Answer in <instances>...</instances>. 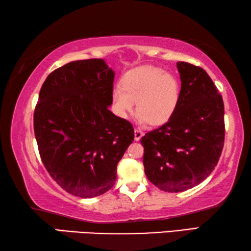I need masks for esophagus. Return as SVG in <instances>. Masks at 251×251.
<instances>
[{
  "mask_svg": "<svg viewBox=\"0 0 251 251\" xmlns=\"http://www.w3.org/2000/svg\"><path fill=\"white\" fill-rule=\"evenodd\" d=\"M144 134H143V131L139 129V128H136L135 129V131H134V138H135V141L137 142V141H139V139L142 138V136H143Z\"/></svg>",
  "mask_w": 251,
  "mask_h": 251,
  "instance_id": "esophagus-1",
  "label": "esophagus"
}]
</instances>
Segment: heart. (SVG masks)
I'll list each match as a JSON object with an SVG mask.
<instances>
[{"instance_id":"1","label":"heart","mask_w":251,"mask_h":251,"mask_svg":"<svg viewBox=\"0 0 251 251\" xmlns=\"http://www.w3.org/2000/svg\"><path fill=\"white\" fill-rule=\"evenodd\" d=\"M179 83L175 76L155 66H141L127 72L123 85L112 91L117 115L126 117L137 101L141 122L160 124L173 115L179 100Z\"/></svg>"}]
</instances>
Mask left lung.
Here are the masks:
<instances>
[{"instance_id":"1","label":"left lung","mask_w":251,"mask_h":251,"mask_svg":"<svg viewBox=\"0 0 251 251\" xmlns=\"http://www.w3.org/2000/svg\"><path fill=\"white\" fill-rule=\"evenodd\" d=\"M181 88L168 122L142 137L148 180L168 193L185 192L210 175L225 141L224 101L201 67L177 62Z\"/></svg>"}]
</instances>
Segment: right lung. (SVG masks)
Masks as SVG:
<instances>
[{"label": "right lung", "mask_w": 251, "mask_h": 251, "mask_svg": "<svg viewBox=\"0 0 251 251\" xmlns=\"http://www.w3.org/2000/svg\"><path fill=\"white\" fill-rule=\"evenodd\" d=\"M114 76L101 58L71 62L46 77L34 112L46 171L65 192L80 198L112 188L118 161L134 141L130 123L108 109Z\"/></svg>", "instance_id": "obj_1"}]
</instances>
